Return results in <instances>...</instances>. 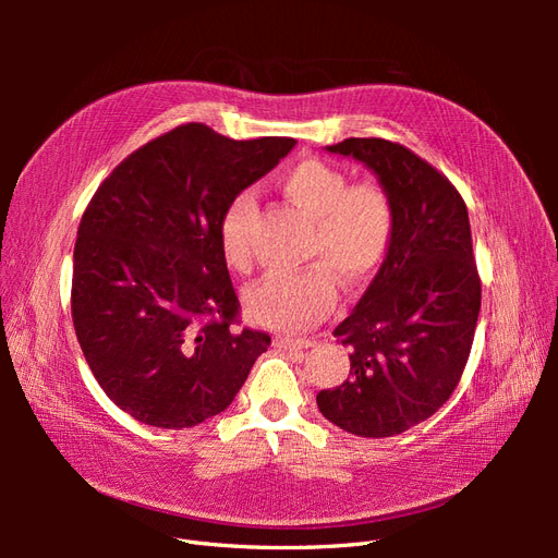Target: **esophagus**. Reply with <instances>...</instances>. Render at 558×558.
I'll use <instances>...</instances> for the list:
<instances>
[{
	"mask_svg": "<svg viewBox=\"0 0 558 558\" xmlns=\"http://www.w3.org/2000/svg\"><path fill=\"white\" fill-rule=\"evenodd\" d=\"M275 344L281 349H307L314 347L312 337H291V335H277Z\"/></svg>",
	"mask_w": 558,
	"mask_h": 558,
	"instance_id": "34e87169",
	"label": "esophagus"
}]
</instances>
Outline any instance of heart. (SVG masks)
<instances>
[{
  "label": "heart",
  "mask_w": 558,
  "mask_h": 558,
  "mask_svg": "<svg viewBox=\"0 0 558 558\" xmlns=\"http://www.w3.org/2000/svg\"><path fill=\"white\" fill-rule=\"evenodd\" d=\"M279 193L312 218L305 260L293 275H272L246 289V310L256 324L272 330L307 328L337 302V279L359 291L377 275L396 230V207L381 183L353 181L320 158H302L277 177ZM253 205L238 195L218 221V246L232 269L251 265Z\"/></svg>",
  "instance_id": "b5f03b06"
}]
</instances>
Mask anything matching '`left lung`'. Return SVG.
<instances>
[{
    "label": "left lung",
    "mask_w": 558,
    "mask_h": 558,
    "mask_svg": "<svg viewBox=\"0 0 558 558\" xmlns=\"http://www.w3.org/2000/svg\"><path fill=\"white\" fill-rule=\"evenodd\" d=\"M373 170L396 207L375 281L335 337L351 349L344 384L316 396L320 414L359 437H393L433 416L459 386L482 305L468 207L456 185L398 142L328 146Z\"/></svg>",
    "instance_id": "left-lung-1"
}]
</instances>
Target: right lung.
Segmentation results:
<instances>
[{
    "instance_id": "obj_1",
    "label": "right lung",
    "mask_w": 558,
    "mask_h": 558,
    "mask_svg": "<svg viewBox=\"0 0 558 558\" xmlns=\"http://www.w3.org/2000/svg\"><path fill=\"white\" fill-rule=\"evenodd\" d=\"M295 146L179 125L99 183L74 246L72 318L102 391L156 428L223 412L272 337L242 328L218 221Z\"/></svg>"
}]
</instances>
